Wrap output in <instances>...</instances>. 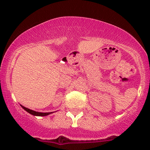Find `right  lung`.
I'll use <instances>...</instances> for the list:
<instances>
[{
  "instance_id": "right-lung-1",
  "label": "right lung",
  "mask_w": 150,
  "mask_h": 150,
  "mask_svg": "<svg viewBox=\"0 0 150 150\" xmlns=\"http://www.w3.org/2000/svg\"><path fill=\"white\" fill-rule=\"evenodd\" d=\"M21 107H22L25 111L28 112V113H30V114L33 115H35V116H46L52 113V112H36V111H34V110H30V109L27 108V107H24V106L22 105H21Z\"/></svg>"
}]
</instances>
